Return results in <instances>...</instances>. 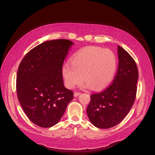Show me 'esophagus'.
<instances>
[{"mask_svg": "<svg viewBox=\"0 0 155 155\" xmlns=\"http://www.w3.org/2000/svg\"><path fill=\"white\" fill-rule=\"evenodd\" d=\"M81 94V93L80 92H75V93H74V96L75 97H78L79 95H80Z\"/></svg>", "mask_w": 155, "mask_h": 155, "instance_id": "esophagus-1", "label": "esophagus"}]
</instances>
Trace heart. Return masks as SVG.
I'll return each instance as SVG.
<instances>
[{
	"label": "heart",
	"mask_w": 155,
	"mask_h": 155,
	"mask_svg": "<svg viewBox=\"0 0 155 155\" xmlns=\"http://www.w3.org/2000/svg\"><path fill=\"white\" fill-rule=\"evenodd\" d=\"M70 62L64 63L61 70L68 88L79 85L84 78L86 86L101 90L110 84L117 67L114 53L109 49L99 47L82 49L73 55Z\"/></svg>",
	"instance_id": "1"
}]
</instances>
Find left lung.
<instances>
[{"mask_svg":"<svg viewBox=\"0 0 155 155\" xmlns=\"http://www.w3.org/2000/svg\"><path fill=\"white\" fill-rule=\"evenodd\" d=\"M119 67L112 84L103 91L91 95L87 108L89 120L95 127L108 129L119 124L134 102L138 79L135 61L118 46Z\"/></svg>","mask_w":155,"mask_h":155,"instance_id":"8db88e82","label":"left lung"}]
</instances>
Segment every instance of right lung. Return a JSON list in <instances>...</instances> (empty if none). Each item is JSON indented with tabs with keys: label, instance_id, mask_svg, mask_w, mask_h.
<instances>
[{
	"label": "right lung",
	"instance_id": "right-lung-1",
	"mask_svg": "<svg viewBox=\"0 0 155 155\" xmlns=\"http://www.w3.org/2000/svg\"><path fill=\"white\" fill-rule=\"evenodd\" d=\"M72 45L68 39L48 41L30 50L19 66L18 100L29 120L39 127L58 123L73 98V92L63 85L61 71Z\"/></svg>",
	"mask_w": 155,
	"mask_h": 155
}]
</instances>
